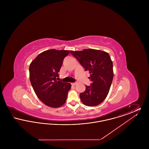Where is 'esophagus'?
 <instances>
[{
	"label": "esophagus",
	"instance_id": "34e87169",
	"mask_svg": "<svg viewBox=\"0 0 149 149\" xmlns=\"http://www.w3.org/2000/svg\"><path fill=\"white\" fill-rule=\"evenodd\" d=\"M77 84V83H71V85H75Z\"/></svg>",
	"mask_w": 149,
	"mask_h": 149
}]
</instances>
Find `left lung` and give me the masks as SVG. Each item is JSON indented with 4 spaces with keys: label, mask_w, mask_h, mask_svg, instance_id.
Here are the masks:
<instances>
[{
    "label": "left lung",
    "mask_w": 149,
    "mask_h": 149,
    "mask_svg": "<svg viewBox=\"0 0 149 149\" xmlns=\"http://www.w3.org/2000/svg\"><path fill=\"white\" fill-rule=\"evenodd\" d=\"M73 56L90 73L92 83L85 85V91L80 94L84 104L96 106L102 103L109 93L113 78V63L108 53L92 49L83 51H70Z\"/></svg>",
    "instance_id": "8db88e82"
}]
</instances>
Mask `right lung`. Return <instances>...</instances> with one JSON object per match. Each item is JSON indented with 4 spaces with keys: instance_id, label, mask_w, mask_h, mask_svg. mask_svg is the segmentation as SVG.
I'll list each match as a JSON object with an SVG mask.
<instances>
[{
    "instance_id": "right-lung-1",
    "label": "right lung",
    "mask_w": 149,
    "mask_h": 149,
    "mask_svg": "<svg viewBox=\"0 0 149 149\" xmlns=\"http://www.w3.org/2000/svg\"><path fill=\"white\" fill-rule=\"evenodd\" d=\"M67 50H46L40 54L29 65V79L37 97L45 105L57 108L65 103L71 84L57 81L58 72Z\"/></svg>"
}]
</instances>
